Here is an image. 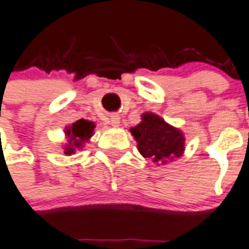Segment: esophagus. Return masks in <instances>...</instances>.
Masks as SVG:
<instances>
[{
    "label": "esophagus",
    "instance_id": "34e87169",
    "mask_svg": "<svg viewBox=\"0 0 249 249\" xmlns=\"http://www.w3.org/2000/svg\"><path fill=\"white\" fill-rule=\"evenodd\" d=\"M110 124L112 126V127H119V124H121V118H119V115H116V114L111 115L110 116Z\"/></svg>",
    "mask_w": 249,
    "mask_h": 249
}]
</instances>
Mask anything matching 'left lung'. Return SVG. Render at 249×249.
<instances>
[{
    "label": "left lung",
    "mask_w": 249,
    "mask_h": 249,
    "mask_svg": "<svg viewBox=\"0 0 249 249\" xmlns=\"http://www.w3.org/2000/svg\"><path fill=\"white\" fill-rule=\"evenodd\" d=\"M130 133L137 141L141 156L157 165H165L184 154V133L154 112L142 114L141 123L130 128Z\"/></svg>",
    "instance_id": "1"
}]
</instances>
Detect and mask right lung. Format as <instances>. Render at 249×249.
I'll use <instances>...</instances> for the list:
<instances>
[{
  "mask_svg": "<svg viewBox=\"0 0 249 249\" xmlns=\"http://www.w3.org/2000/svg\"><path fill=\"white\" fill-rule=\"evenodd\" d=\"M96 124L91 121L86 119H79L71 126H67L64 128L67 143L64 144V154L65 156H72L76 153V150H80L84 147V143H87L89 138L93 135Z\"/></svg>",
  "mask_w": 249,
  "mask_h": 249,
  "instance_id": "add662e5",
  "label": "right lung"
}]
</instances>
